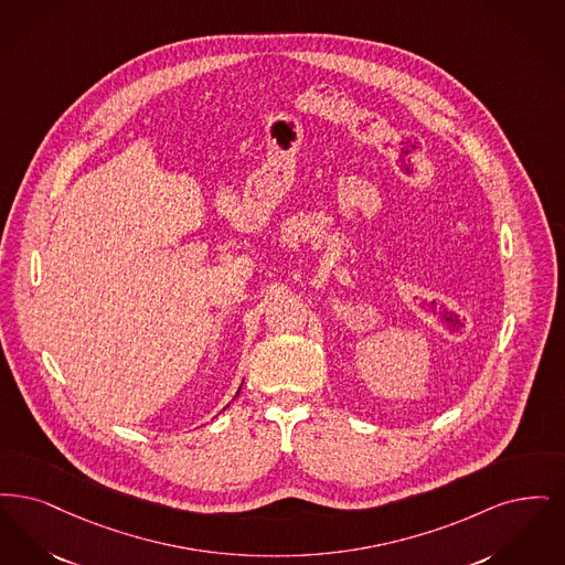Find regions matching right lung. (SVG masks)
I'll return each mask as SVG.
<instances>
[{
    "instance_id": "add662e5",
    "label": "right lung",
    "mask_w": 565,
    "mask_h": 565,
    "mask_svg": "<svg viewBox=\"0 0 565 565\" xmlns=\"http://www.w3.org/2000/svg\"><path fill=\"white\" fill-rule=\"evenodd\" d=\"M238 393H241V391H238ZM238 393H236V394H238Z\"/></svg>"
}]
</instances>
